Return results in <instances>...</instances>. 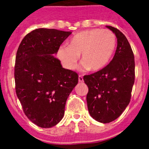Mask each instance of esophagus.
<instances>
[{
  "label": "esophagus",
  "instance_id": "1",
  "mask_svg": "<svg viewBox=\"0 0 149 149\" xmlns=\"http://www.w3.org/2000/svg\"><path fill=\"white\" fill-rule=\"evenodd\" d=\"M78 81H79V82H81V83H82L83 81H84V78H83V76H81V75L78 76Z\"/></svg>",
  "mask_w": 149,
  "mask_h": 149
}]
</instances>
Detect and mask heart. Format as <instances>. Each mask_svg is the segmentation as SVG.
Listing matches in <instances>:
<instances>
[{
	"instance_id": "b5f03b06",
	"label": "heart",
	"mask_w": 149,
	"mask_h": 149,
	"mask_svg": "<svg viewBox=\"0 0 149 149\" xmlns=\"http://www.w3.org/2000/svg\"><path fill=\"white\" fill-rule=\"evenodd\" d=\"M116 45V37L110 30L89 29L77 33L62 45L57 56L68 69L75 68L81 54V67L84 69L98 71L103 68L111 58Z\"/></svg>"
}]
</instances>
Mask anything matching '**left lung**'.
<instances>
[{
  "label": "left lung",
  "instance_id": "obj_1",
  "mask_svg": "<svg viewBox=\"0 0 149 149\" xmlns=\"http://www.w3.org/2000/svg\"><path fill=\"white\" fill-rule=\"evenodd\" d=\"M117 38V48L108 65L94 74L85 75L89 88L86 102L90 116L101 123L116 119L131 101L135 78V62L131 47L120 30L106 26Z\"/></svg>",
  "mask_w": 149,
  "mask_h": 149
}]
</instances>
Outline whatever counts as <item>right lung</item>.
I'll use <instances>...</instances> for the list:
<instances>
[{"mask_svg": "<svg viewBox=\"0 0 149 149\" xmlns=\"http://www.w3.org/2000/svg\"><path fill=\"white\" fill-rule=\"evenodd\" d=\"M72 33L39 28L19 45L15 57V92L27 117L39 127H51L61 121L68 95L78 83L75 72L63 68L57 54Z\"/></svg>", "mask_w": 149, "mask_h": 149, "instance_id": "obj_1", "label": "right lung"}]
</instances>
